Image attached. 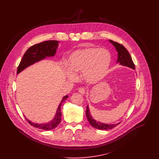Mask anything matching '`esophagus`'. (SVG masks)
Here are the masks:
<instances>
[{
	"label": "esophagus",
	"instance_id": "esophagus-1",
	"mask_svg": "<svg viewBox=\"0 0 159 159\" xmlns=\"http://www.w3.org/2000/svg\"><path fill=\"white\" fill-rule=\"evenodd\" d=\"M78 92L80 93H81V94H84L85 93V92H86V89L85 88H80L79 89H78Z\"/></svg>",
	"mask_w": 159,
	"mask_h": 159
}]
</instances>
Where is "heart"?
<instances>
[{"label": "heart", "instance_id": "1", "mask_svg": "<svg viewBox=\"0 0 159 159\" xmlns=\"http://www.w3.org/2000/svg\"><path fill=\"white\" fill-rule=\"evenodd\" d=\"M111 61V54L106 49L88 48L76 50L68 60V76L73 79L74 73L83 72V78L87 82L96 83L105 75Z\"/></svg>", "mask_w": 159, "mask_h": 159}]
</instances>
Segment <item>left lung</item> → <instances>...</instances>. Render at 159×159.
<instances>
[{"instance_id": "left-lung-1", "label": "left lung", "mask_w": 159, "mask_h": 159, "mask_svg": "<svg viewBox=\"0 0 159 159\" xmlns=\"http://www.w3.org/2000/svg\"><path fill=\"white\" fill-rule=\"evenodd\" d=\"M110 42L114 46H115L116 51H117L118 54V58H117V63H119L120 65L124 66L129 67L130 68L135 69V64L132 61V59L131 57L130 54H129V51L127 50V49L120 43H117L116 42H114L113 40H110ZM86 115L87 116L88 120L89 122L90 123L91 125L94 128L99 130H110L111 129L114 127H115L116 125L120 124L117 123L116 124H103L100 122H98L95 120L93 117L91 116L89 109L88 106L87 107L86 111Z\"/></svg>"}]
</instances>
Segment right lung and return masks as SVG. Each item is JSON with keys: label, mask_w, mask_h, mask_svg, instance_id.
I'll use <instances>...</instances> for the list:
<instances>
[{"label": "right lung", "mask_w": 159, "mask_h": 159, "mask_svg": "<svg viewBox=\"0 0 159 159\" xmlns=\"http://www.w3.org/2000/svg\"><path fill=\"white\" fill-rule=\"evenodd\" d=\"M58 43L59 42L56 40H48L30 46L23 56L17 69V74L27 67L45 59L46 57L54 56L58 46ZM68 97V95H66L63 97L58 107L54 118L51 121L46 124H35L30 122L25 117V119L31 125L37 129L45 130H51L55 129L57 127L61 120L62 113L61 108L62 104Z\"/></svg>", "instance_id": "1"}]
</instances>
